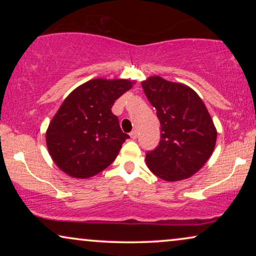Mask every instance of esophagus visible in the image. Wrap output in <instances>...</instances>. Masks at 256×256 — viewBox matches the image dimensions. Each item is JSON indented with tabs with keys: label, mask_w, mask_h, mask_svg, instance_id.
Wrapping results in <instances>:
<instances>
[{
	"label": "esophagus",
	"mask_w": 256,
	"mask_h": 256,
	"mask_svg": "<svg viewBox=\"0 0 256 256\" xmlns=\"http://www.w3.org/2000/svg\"><path fill=\"white\" fill-rule=\"evenodd\" d=\"M130 138H132V140L138 138V132H136V130H132V132H130Z\"/></svg>",
	"instance_id": "obj_1"
}]
</instances>
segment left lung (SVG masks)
Returning a JSON list of instances; mask_svg holds the SVG:
<instances>
[{
	"label": "left lung",
	"instance_id": "left-lung-1",
	"mask_svg": "<svg viewBox=\"0 0 256 256\" xmlns=\"http://www.w3.org/2000/svg\"><path fill=\"white\" fill-rule=\"evenodd\" d=\"M142 87L160 124V144L146 152V166L166 182L191 177L216 146V129L208 108L184 84L154 76L142 82Z\"/></svg>",
	"mask_w": 256,
	"mask_h": 256
}]
</instances>
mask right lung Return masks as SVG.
I'll return each instance as SVG.
<instances>
[{
	"label": "right lung",
	"mask_w": 256,
	"mask_h": 256,
	"mask_svg": "<svg viewBox=\"0 0 256 256\" xmlns=\"http://www.w3.org/2000/svg\"><path fill=\"white\" fill-rule=\"evenodd\" d=\"M132 84L98 78L68 94L46 130L48 154L59 169L84 180L113 163L129 135L121 130L112 106Z\"/></svg>",
	"instance_id": "1"
}]
</instances>
